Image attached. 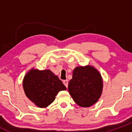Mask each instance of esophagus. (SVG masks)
Instances as JSON below:
<instances>
[{"mask_svg":"<svg viewBox=\"0 0 132 132\" xmlns=\"http://www.w3.org/2000/svg\"><path fill=\"white\" fill-rule=\"evenodd\" d=\"M63 84H64V86H66V87H68V80H63Z\"/></svg>","mask_w":132,"mask_h":132,"instance_id":"1","label":"esophagus"}]
</instances>
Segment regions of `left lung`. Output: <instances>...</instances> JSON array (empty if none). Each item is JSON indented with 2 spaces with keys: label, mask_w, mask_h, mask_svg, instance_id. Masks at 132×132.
Returning <instances> with one entry per match:
<instances>
[{
  "label": "left lung",
  "mask_w": 132,
  "mask_h": 132,
  "mask_svg": "<svg viewBox=\"0 0 132 132\" xmlns=\"http://www.w3.org/2000/svg\"><path fill=\"white\" fill-rule=\"evenodd\" d=\"M103 86L102 75L94 66H77L69 82L68 91L78 105L89 107L98 102Z\"/></svg>",
  "instance_id": "obj_1"
}]
</instances>
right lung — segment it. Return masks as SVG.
<instances>
[{"label": "right lung", "instance_id": "1", "mask_svg": "<svg viewBox=\"0 0 132 132\" xmlns=\"http://www.w3.org/2000/svg\"><path fill=\"white\" fill-rule=\"evenodd\" d=\"M23 88L26 96L40 108L47 107L59 92L66 89L62 81L50 70H39L34 68L25 75Z\"/></svg>", "mask_w": 132, "mask_h": 132}]
</instances>
